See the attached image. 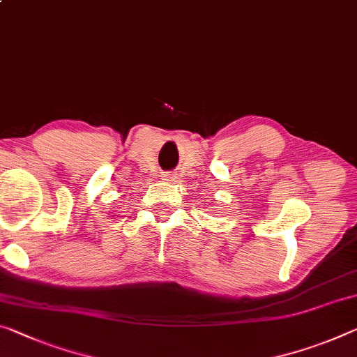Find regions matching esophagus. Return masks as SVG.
I'll list each match as a JSON object with an SVG mask.
<instances>
[{"mask_svg": "<svg viewBox=\"0 0 357 357\" xmlns=\"http://www.w3.org/2000/svg\"><path fill=\"white\" fill-rule=\"evenodd\" d=\"M162 179L167 181V183H173V181L176 179V176H174V174H163Z\"/></svg>", "mask_w": 357, "mask_h": 357, "instance_id": "obj_1", "label": "esophagus"}]
</instances>
